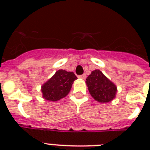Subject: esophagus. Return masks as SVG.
Returning a JSON list of instances; mask_svg holds the SVG:
<instances>
[{
    "mask_svg": "<svg viewBox=\"0 0 150 150\" xmlns=\"http://www.w3.org/2000/svg\"><path fill=\"white\" fill-rule=\"evenodd\" d=\"M86 78V74H83V75H79V79H85Z\"/></svg>",
    "mask_w": 150,
    "mask_h": 150,
    "instance_id": "1",
    "label": "esophagus"
}]
</instances>
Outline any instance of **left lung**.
<instances>
[{"mask_svg": "<svg viewBox=\"0 0 150 150\" xmlns=\"http://www.w3.org/2000/svg\"><path fill=\"white\" fill-rule=\"evenodd\" d=\"M86 82L89 93L96 101L108 103L115 98L117 86L100 70L93 71Z\"/></svg>", "mask_w": 150, "mask_h": 150, "instance_id": "left-lung-1", "label": "left lung"}]
</instances>
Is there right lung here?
Here are the masks:
<instances>
[{
	"instance_id": "right-lung-1",
	"label": "right lung",
	"mask_w": 150,
	"mask_h": 150,
	"mask_svg": "<svg viewBox=\"0 0 150 150\" xmlns=\"http://www.w3.org/2000/svg\"><path fill=\"white\" fill-rule=\"evenodd\" d=\"M75 79L77 77L72 71L58 70L41 87L43 97L50 101H57L65 97Z\"/></svg>"
}]
</instances>
